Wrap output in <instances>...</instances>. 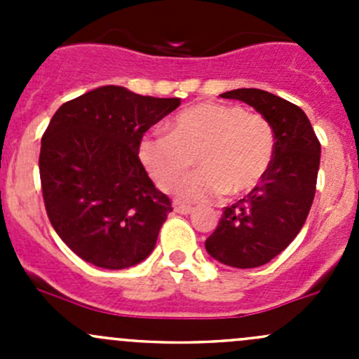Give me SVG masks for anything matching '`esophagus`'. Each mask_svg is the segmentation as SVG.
Segmentation results:
<instances>
[{"instance_id":"34e87169","label":"esophagus","mask_w":359,"mask_h":359,"mask_svg":"<svg viewBox=\"0 0 359 359\" xmlns=\"http://www.w3.org/2000/svg\"><path fill=\"white\" fill-rule=\"evenodd\" d=\"M175 212L180 213V215H189V213L194 212V208L187 205H175Z\"/></svg>"}]
</instances>
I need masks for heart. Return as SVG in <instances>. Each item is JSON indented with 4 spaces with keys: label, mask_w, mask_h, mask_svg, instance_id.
I'll list each match as a JSON object with an SVG mask.
<instances>
[{
    "label": "heart",
    "mask_w": 359,
    "mask_h": 359,
    "mask_svg": "<svg viewBox=\"0 0 359 359\" xmlns=\"http://www.w3.org/2000/svg\"><path fill=\"white\" fill-rule=\"evenodd\" d=\"M274 151V130L264 116L212 100L180 111L170 133L149 132L139 142L140 163L163 191L173 189L196 156L200 170L177 186L187 203L248 194L269 172Z\"/></svg>",
    "instance_id": "b5f03b06"
}]
</instances>
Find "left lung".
I'll return each instance as SVG.
<instances>
[{
	"instance_id": "obj_1",
	"label": "left lung",
	"mask_w": 359,
	"mask_h": 359,
	"mask_svg": "<svg viewBox=\"0 0 359 359\" xmlns=\"http://www.w3.org/2000/svg\"><path fill=\"white\" fill-rule=\"evenodd\" d=\"M224 99L243 100L271 123L276 139L273 165L243 200L224 208L217 229L206 238L210 255L238 269L273 260L302 229L320 170L321 144L306 112L259 88H238Z\"/></svg>"
}]
</instances>
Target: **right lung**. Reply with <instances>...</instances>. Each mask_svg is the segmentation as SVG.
Here are the masks:
<instances>
[{"instance_id": "1", "label": "right lung", "mask_w": 359, "mask_h": 359, "mask_svg": "<svg viewBox=\"0 0 359 359\" xmlns=\"http://www.w3.org/2000/svg\"><path fill=\"white\" fill-rule=\"evenodd\" d=\"M180 99L100 86L62 104L41 137L39 179L46 215L78 257L125 269L154 250L172 212L139 159L144 133Z\"/></svg>"}]
</instances>
